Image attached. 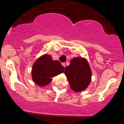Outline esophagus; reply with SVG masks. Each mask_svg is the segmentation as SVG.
Here are the masks:
<instances>
[{"label":"esophagus","mask_w":124,"mask_h":124,"mask_svg":"<svg viewBox=\"0 0 124 124\" xmlns=\"http://www.w3.org/2000/svg\"><path fill=\"white\" fill-rule=\"evenodd\" d=\"M62 66H63L64 68H65V63H62Z\"/></svg>","instance_id":"1"}]
</instances>
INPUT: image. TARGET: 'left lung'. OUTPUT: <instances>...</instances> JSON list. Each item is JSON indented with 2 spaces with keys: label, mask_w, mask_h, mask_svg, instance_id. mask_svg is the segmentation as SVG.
Segmentation results:
<instances>
[{
  "label": "left lung",
  "mask_w": 124,
  "mask_h": 124,
  "mask_svg": "<svg viewBox=\"0 0 124 124\" xmlns=\"http://www.w3.org/2000/svg\"><path fill=\"white\" fill-rule=\"evenodd\" d=\"M66 75L71 89L75 92L85 90L92 80V70L89 63L85 58H72L70 65L65 69Z\"/></svg>",
  "instance_id": "obj_1"
}]
</instances>
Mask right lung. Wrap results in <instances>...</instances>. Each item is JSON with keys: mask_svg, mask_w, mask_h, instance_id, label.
Returning a JSON list of instances; mask_svg holds the SVG:
<instances>
[{"mask_svg": "<svg viewBox=\"0 0 124 124\" xmlns=\"http://www.w3.org/2000/svg\"><path fill=\"white\" fill-rule=\"evenodd\" d=\"M63 72L64 67L59 61L53 60L50 55L44 54L32 65L31 76L36 85L44 87L50 83L52 78Z\"/></svg>", "mask_w": 124, "mask_h": 124, "instance_id": "1", "label": "right lung"}]
</instances>
